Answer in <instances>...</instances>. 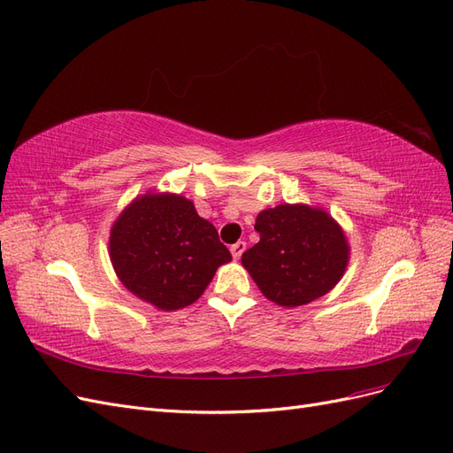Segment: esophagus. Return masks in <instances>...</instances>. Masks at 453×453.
Returning a JSON list of instances; mask_svg holds the SVG:
<instances>
[{
    "label": "esophagus",
    "instance_id": "1",
    "mask_svg": "<svg viewBox=\"0 0 453 453\" xmlns=\"http://www.w3.org/2000/svg\"><path fill=\"white\" fill-rule=\"evenodd\" d=\"M243 251H245V242H236V243L230 248V253H232V257H234L236 260L243 255Z\"/></svg>",
    "mask_w": 453,
    "mask_h": 453
}]
</instances>
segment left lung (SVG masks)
Here are the masks:
<instances>
[{
  "mask_svg": "<svg viewBox=\"0 0 453 453\" xmlns=\"http://www.w3.org/2000/svg\"><path fill=\"white\" fill-rule=\"evenodd\" d=\"M258 243L242 255L268 300L283 308L310 304L344 276L349 243L344 230L323 208L280 203L257 215Z\"/></svg>",
  "mask_w": 453,
  "mask_h": 453,
  "instance_id": "obj_1",
  "label": "left lung"
}]
</instances>
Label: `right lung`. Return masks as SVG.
I'll return each instance as SVG.
<instances>
[{
    "mask_svg": "<svg viewBox=\"0 0 453 453\" xmlns=\"http://www.w3.org/2000/svg\"><path fill=\"white\" fill-rule=\"evenodd\" d=\"M109 258L132 295L173 311L198 300L232 255L215 226L196 213L193 200L149 190L117 217Z\"/></svg>",
    "mask_w": 453,
    "mask_h": 453,
    "instance_id": "right-lung-1",
    "label": "right lung"
}]
</instances>
